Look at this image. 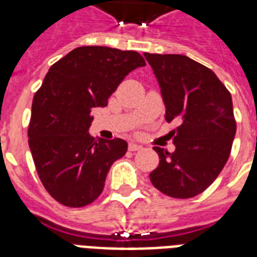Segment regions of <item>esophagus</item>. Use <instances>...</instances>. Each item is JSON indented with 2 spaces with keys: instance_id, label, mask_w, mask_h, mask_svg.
<instances>
[{
  "instance_id": "obj_1",
  "label": "esophagus",
  "mask_w": 257,
  "mask_h": 257,
  "mask_svg": "<svg viewBox=\"0 0 257 257\" xmlns=\"http://www.w3.org/2000/svg\"><path fill=\"white\" fill-rule=\"evenodd\" d=\"M141 148H143V145L137 144V143H129V151H132V152H135V151H140Z\"/></svg>"
}]
</instances>
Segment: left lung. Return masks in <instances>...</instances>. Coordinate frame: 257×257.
I'll list each match as a JSON object with an SVG mask.
<instances>
[{
  "mask_svg": "<svg viewBox=\"0 0 257 257\" xmlns=\"http://www.w3.org/2000/svg\"><path fill=\"white\" fill-rule=\"evenodd\" d=\"M160 86L165 120L179 121L175 151L155 147L160 163L153 187L175 199L204 192L219 176L235 139L231 93L211 69L183 54L144 53Z\"/></svg>",
  "mask_w": 257,
  "mask_h": 257,
  "instance_id": "8db88e82",
  "label": "left lung"
}]
</instances>
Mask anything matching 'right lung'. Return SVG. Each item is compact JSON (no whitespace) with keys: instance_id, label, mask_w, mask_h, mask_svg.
<instances>
[{"instance_id":"1","label":"right lung","mask_w":257,"mask_h":257,"mask_svg":"<svg viewBox=\"0 0 257 257\" xmlns=\"http://www.w3.org/2000/svg\"><path fill=\"white\" fill-rule=\"evenodd\" d=\"M144 65L133 50L80 46L48 70L34 94L28 136L40 180L62 205L93 203L113 163L128 151L122 139L90 137L92 109L106 106L121 81Z\"/></svg>"}]
</instances>
